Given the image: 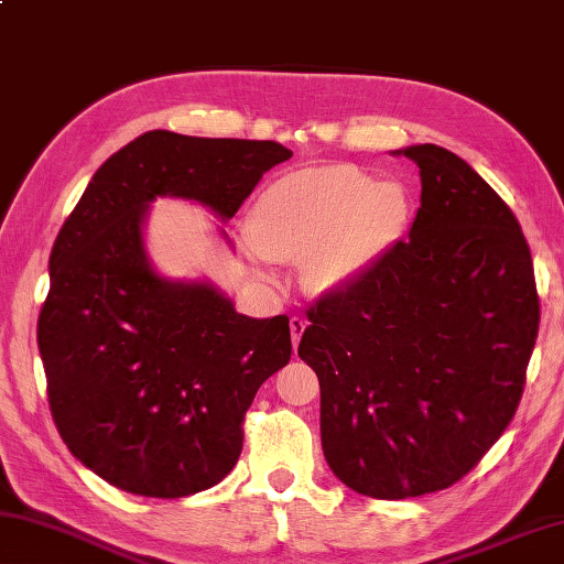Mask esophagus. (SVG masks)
Returning a JSON list of instances; mask_svg holds the SVG:
<instances>
[{
    "instance_id": "1",
    "label": "esophagus",
    "mask_w": 564,
    "mask_h": 564,
    "mask_svg": "<svg viewBox=\"0 0 564 564\" xmlns=\"http://www.w3.org/2000/svg\"><path fill=\"white\" fill-rule=\"evenodd\" d=\"M290 329H292V347L297 349L302 334H304V329H307V322H304L302 317H292L290 319Z\"/></svg>"
}]
</instances>
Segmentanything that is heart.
<instances>
[{"label": "heart", "instance_id": "heart-1", "mask_svg": "<svg viewBox=\"0 0 564 564\" xmlns=\"http://www.w3.org/2000/svg\"><path fill=\"white\" fill-rule=\"evenodd\" d=\"M409 195L354 165L307 167L276 177L247 213L257 254L300 264L312 294H334L364 280L409 225Z\"/></svg>", "mask_w": 564, "mask_h": 564}]
</instances>
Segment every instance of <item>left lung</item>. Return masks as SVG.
<instances>
[{
    "instance_id": "obj_1",
    "label": "left lung",
    "mask_w": 564,
    "mask_h": 564,
    "mask_svg": "<svg viewBox=\"0 0 564 564\" xmlns=\"http://www.w3.org/2000/svg\"><path fill=\"white\" fill-rule=\"evenodd\" d=\"M421 207L409 240L307 312L300 359L322 389V448L379 500L451 488L496 443L525 389L540 300L506 200L446 148L409 145Z\"/></svg>"
}]
</instances>
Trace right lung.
Listing matches in <instances>:
<instances>
[{"label": "right lung", "instance_id": "1", "mask_svg": "<svg viewBox=\"0 0 564 564\" xmlns=\"http://www.w3.org/2000/svg\"><path fill=\"white\" fill-rule=\"evenodd\" d=\"M288 158L274 141L148 131L98 167L58 230L36 327L48 409L111 486L145 498L217 486L257 389L292 357L288 314L245 317L210 282L153 270L148 205L185 197L230 220Z\"/></svg>", "mask_w": 564, "mask_h": 564}]
</instances>
